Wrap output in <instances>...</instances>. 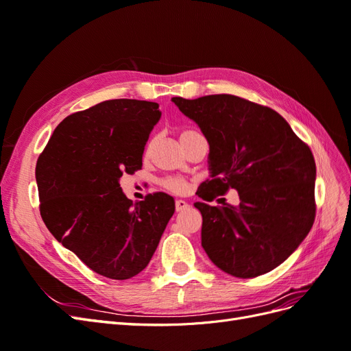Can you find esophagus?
I'll list each match as a JSON object with an SVG mask.
<instances>
[{
  "mask_svg": "<svg viewBox=\"0 0 351 351\" xmlns=\"http://www.w3.org/2000/svg\"><path fill=\"white\" fill-rule=\"evenodd\" d=\"M187 208H189L187 202H184V200H176V210H177V212H183V210H186Z\"/></svg>",
  "mask_w": 351,
  "mask_h": 351,
  "instance_id": "1",
  "label": "esophagus"
}]
</instances>
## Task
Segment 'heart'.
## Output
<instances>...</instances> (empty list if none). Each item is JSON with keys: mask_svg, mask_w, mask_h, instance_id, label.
<instances>
[{"mask_svg": "<svg viewBox=\"0 0 351 351\" xmlns=\"http://www.w3.org/2000/svg\"><path fill=\"white\" fill-rule=\"evenodd\" d=\"M193 134H197V132L196 130H184V132H182V134H180V141L186 139V137L193 136ZM162 187L173 193H183V192H186L187 184L178 178H165L162 182Z\"/></svg>", "mask_w": 351, "mask_h": 351, "instance_id": "obj_1", "label": "heart"}]
</instances>
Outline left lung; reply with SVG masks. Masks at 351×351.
Masks as SVG:
<instances>
[{
	"mask_svg": "<svg viewBox=\"0 0 351 351\" xmlns=\"http://www.w3.org/2000/svg\"><path fill=\"white\" fill-rule=\"evenodd\" d=\"M209 143L210 178L199 197L214 200L230 189L240 204L202 214V247L219 269L254 278L277 268L309 234L315 221L316 165L311 147L282 117L234 95L173 98Z\"/></svg>",
	"mask_w": 351,
	"mask_h": 351,
	"instance_id": "1",
	"label": "left lung"
}]
</instances>
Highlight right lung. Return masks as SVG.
<instances>
[{
    "mask_svg": "<svg viewBox=\"0 0 351 351\" xmlns=\"http://www.w3.org/2000/svg\"><path fill=\"white\" fill-rule=\"evenodd\" d=\"M159 119L156 102L104 101L66 117L38 158L39 210L47 228L111 280H129L147 267L174 214L167 193L133 204L120 187L123 174L142 168Z\"/></svg>",
    "mask_w": 351,
    "mask_h": 351,
    "instance_id": "1",
    "label": "right lung"
}]
</instances>
